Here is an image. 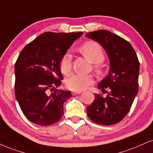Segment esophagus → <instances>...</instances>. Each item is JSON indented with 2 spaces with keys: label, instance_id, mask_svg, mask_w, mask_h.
I'll use <instances>...</instances> for the list:
<instances>
[{
  "label": "esophagus",
  "instance_id": "34e87169",
  "mask_svg": "<svg viewBox=\"0 0 153 153\" xmlns=\"http://www.w3.org/2000/svg\"><path fill=\"white\" fill-rule=\"evenodd\" d=\"M81 94V91H72L71 92V94H72L73 96H75L76 95V94Z\"/></svg>",
  "mask_w": 153,
  "mask_h": 153
}]
</instances>
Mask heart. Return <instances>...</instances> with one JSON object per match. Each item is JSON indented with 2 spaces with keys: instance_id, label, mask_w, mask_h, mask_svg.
<instances>
[{
  "instance_id": "obj_1",
  "label": "heart",
  "mask_w": 153,
  "mask_h": 153,
  "mask_svg": "<svg viewBox=\"0 0 153 153\" xmlns=\"http://www.w3.org/2000/svg\"><path fill=\"white\" fill-rule=\"evenodd\" d=\"M82 52L86 59L92 63L97 64L95 66L96 70L98 73L101 71V67L99 63H101L104 59V54L99 44L97 42L90 41L84 43L80 48ZM72 66V56L69 52H66L62 56L59 62L60 71L64 74H67L70 72ZM94 79L91 75L81 74H72L68 76L65 80V85L69 89L72 91H82L93 84Z\"/></svg>"
}]
</instances>
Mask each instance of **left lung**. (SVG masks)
I'll return each instance as SVG.
<instances>
[{
	"instance_id": "left-lung-1",
	"label": "left lung",
	"mask_w": 153,
	"mask_h": 153,
	"mask_svg": "<svg viewBox=\"0 0 153 153\" xmlns=\"http://www.w3.org/2000/svg\"><path fill=\"white\" fill-rule=\"evenodd\" d=\"M86 37L99 42L110 61L108 74L98 85L106 97L94 94L95 99L86 108L87 115L97 123L114 125L125 118L136 97L140 63L132 45L116 34L100 30Z\"/></svg>"
}]
</instances>
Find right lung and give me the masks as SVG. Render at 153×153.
<instances>
[{"label":"right lung","instance_id":"right-lung-1","mask_svg":"<svg viewBox=\"0 0 153 153\" xmlns=\"http://www.w3.org/2000/svg\"><path fill=\"white\" fill-rule=\"evenodd\" d=\"M47 32L26 45L15 65V94L30 121L47 126L61 119L64 103L70 91L56 89L63 79L59 69L62 56L82 35Z\"/></svg>","mask_w":153,"mask_h":153}]
</instances>
